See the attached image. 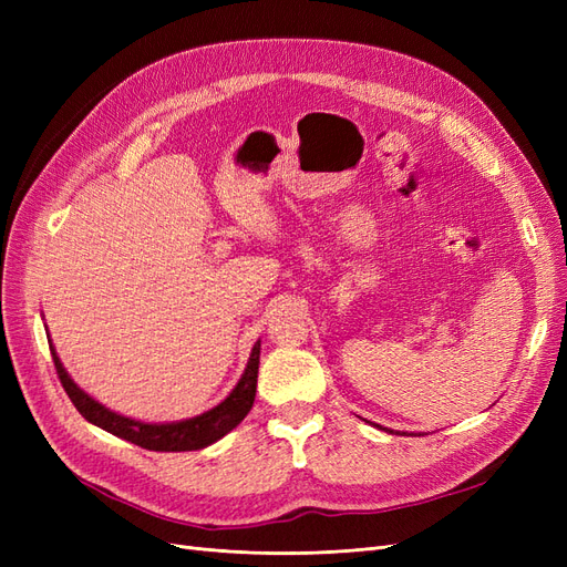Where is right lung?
I'll return each instance as SVG.
<instances>
[{"label": "right lung", "mask_w": 567, "mask_h": 567, "mask_svg": "<svg viewBox=\"0 0 567 567\" xmlns=\"http://www.w3.org/2000/svg\"><path fill=\"white\" fill-rule=\"evenodd\" d=\"M49 348L59 373V381L80 414L90 423L104 427V431L123 437L127 442L140 444V447L151 452H194V450L208 447V444L217 442L219 437H225L229 431H234V427L246 419V414L255 402L257 367H260V342H255L248 367L241 375V381H238V385L229 392V398L225 402H219L215 409L205 411V414L188 421H179V423H142V421L115 414V411L92 400L87 392H82L73 383L71 375L65 373L63 364L59 362L54 346Z\"/></svg>", "instance_id": "obj_1"}]
</instances>
